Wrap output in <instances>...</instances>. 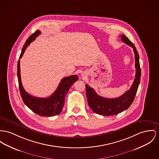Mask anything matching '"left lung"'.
<instances>
[{
  "instance_id": "obj_1",
  "label": "left lung",
  "mask_w": 159,
  "mask_h": 159,
  "mask_svg": "<svg viewBox=\"0 0 159 159\" xmlns=\"http://www.w3.org/2000/svg\"><path fill=\"white\" fill-rule=\"evenodd\" d=\"M120 37H121L123 42L133 48L135 55V79L129 90L122 95L112 99L98 95L93 89L85 84L86 96L89 106L95 113L102 116L115 115L128 109L134 99L140 81L141 69L139 63V56L136 48L125 35H121Z\"/></svg>"
}]
</instances>
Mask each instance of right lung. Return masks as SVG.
Masks as SVG:
<instances>
[{
    "mask_svg": "<svg viewBox=\"0 0 159 159\" xmlns=\"http://www.w3.org/2000/svg\"><path fill=\"white\" fill-rule=\"evenodd\" d=\"M41 34L37 30L27 39L25 43L17 63V78L20 93L23 102L35 113L44 117H51L58 115L62 111L65 96L70 87L78 80L77 75H71L63 78L58 85L57 90L49 97L42 98H37L30 95L24 89L21 83L20 68V59L23 56L26 48L33 42L36 37Z\"/></svg>",
    "mask_w": 159,
    "mask_h": 159,
    "instance_id": "1",
    "label": "right lung"
}]
</instances>
